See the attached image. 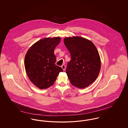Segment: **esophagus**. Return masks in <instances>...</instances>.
Returning <instances> with one entry per match:
<instances>
[{
  "label": "esophagus",
  "mask_w": 128,
  "mask_h": 128,
  "mask_svg": "<svg viewBox=\"0 0 128 128\" xmlns=\"http://www.w3.org/2000/svg\"><path fill=\"white\" fill-rule=\"evenodd\" d=\"M61 68H63V70H65V69H66V66L63 64V65H62L61 66Z\"/></svg>",
  "instance_id": "1"
}]
</instances>
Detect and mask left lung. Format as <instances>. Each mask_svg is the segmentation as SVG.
Wrapping results in <instances>:
<instances>
[{"mask_svg":"<svg viewBox=\"0 0 128 128\" xmlns=\"http://www.w3.org/2000/svg\"><path fill=\"white\" fill-rule=\"evenodd\" d=\"M64 43L69 51L71 60L66 72L71 84L84 88L98 78L101 68L98 49L91 41L81 37H66Z\"/></svg>","mask_w":128,"mask_h":128,"instance_id":"1","label":"left lung"}]
</instances>
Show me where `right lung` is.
I'll return each mask as SVG.
<instances>
[{
	"label": "right lung",
	"mask_w": 128,
	"mask_h": 128,
	"mask_svg": "<svg viewBox=\"0 0 128 128\" xmlns=\"http://www.w3.org/2000/svg\"><path fill=\"white\" fill-rule=\"evenodd\" d=\"M60 42L59 37L43 39L33 44L25 56L26 73L32 84L41 89L53 85L60 72L63 71L55 64L54 49Z\"/></svg>",
	"instance_id": "1"
}]
</instances>
